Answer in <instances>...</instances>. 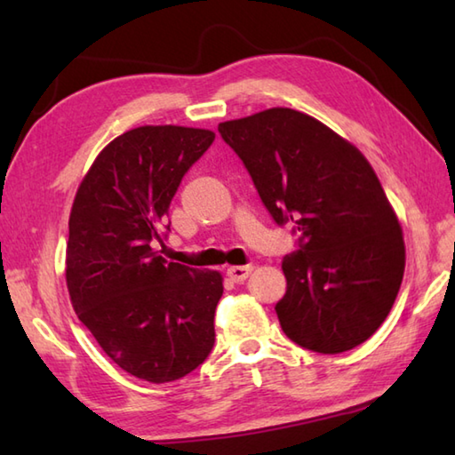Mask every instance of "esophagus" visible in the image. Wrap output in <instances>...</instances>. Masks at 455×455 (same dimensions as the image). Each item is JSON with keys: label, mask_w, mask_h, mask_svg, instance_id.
<instances>
[{"label": "esophagus", "mask_w": 455, "mask_h": 455, "mask_svg": "<svg viewBox=\"0 0 455 455\" xmlns=\"http://www.w3.org/2000/svg\"><path fill=\"white\" fill-rule=\"evenodd\" d=\"M250 274H252V266H233L227 269V275L230 277V282L235 283H243Z\"/></svg>", "instance_id": "obj_1"}]
</instances>
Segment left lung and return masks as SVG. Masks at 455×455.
I'll list each match as a JSON object with an SVG mask.
<instances>
[{
  "label": "left lung",
  "instance_id": "8db88e82",
  "mask_svg": "<svg viewBox=\"0 0 455 455\" xmlns=\"http://www.w3.org/2000/svg\"><path fill=\"white\" fill-rule=\"evenodd\" d=\"M277 227L297 250L282 262L275 305L285 336L340 354L387 318L404 272V243L387 196L363 154L313 117L275 108L219 124Z\"/></svg>",
  "mask_w": 455,
  "mask_h": 455
}]
</instances>
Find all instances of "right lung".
<instances>
[{
  "label": "right lung",
  "instance_id": "obj_1",
  "mask_svg": "<svg viewBox=\"0 0 455 455\" xmlns=\"http://www.w3.org/2000/svg\"><path fill=\"white\" fill-rule=\"evenodd\" d=\"M215 132L164 124L111 140L76 193L66 248L74 311L111 360L150 383L191 373L215 344L219 272L157 250L168 209Z\"/></svg>",
  "mask_w": 455,
  "mask_h": 455
}]
</instances>
